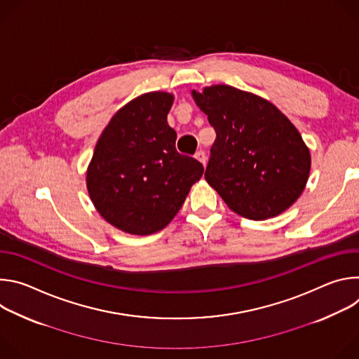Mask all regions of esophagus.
Returning a JSON list of instances; mask_svg holds the SVG:
<instances>
[{"label": "esophagus", "mask_w": 359, "mask_h": 359, "mask_svg": "<svg viewBox=\"0 0 359 359\" xmlns=\"http://www.w3.org/2000/svg\"><path fill=\"white\" fill-rule=\"evenodd\" d=\"M194 158L203 165V166H206V163H208V156H206V153H204L203 150H198L196 155H194Z\"/></svg>", "instance_id": "esophagus-1"}]
</instances>
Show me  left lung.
I'll use <instances>...</instances> for the list:
<instances>
[{
  "label": "left lung",
  "mask_w": 359,
  "mask_h": 359,
  "mask_svg": "<svg viewBox=\"0 0 359 359\" xmlns=\"http://www.w3.org/2000/svg\"><path fill=\"white\" fill-rule=\"evenodd\" d=\"M216 130L208 183L237 215L266 220L287 210L309 180L311 156L271 102L229 85L191 90Z\"/></svg>",
  "instance_id": "1"
}]
</instances>
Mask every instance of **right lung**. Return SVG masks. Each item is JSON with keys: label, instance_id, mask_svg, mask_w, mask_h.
Listing matches in <instances>:
<instances>
[{"label": "right lung", "instance_id": "right-lung-1", "mask_svg": "<svg viewBox=\"0 0 359 359\" xmlns=\"http://www.w3.org/2000/svg\"><path fill=\"white\" fill-rule=\"evenodd\" d=\"M173 95L149 92L121 108L102 132L86 172L93 206L136 236L165 229L180 210L203 165L176 150L168 123Z\"/></svg>", "mask_w": 359, "mask_h": 359}]
</instances>
